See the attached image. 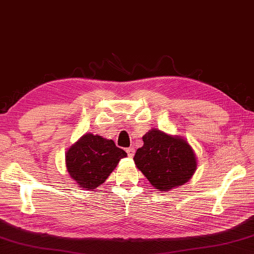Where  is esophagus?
Returning a JSON list of instances; mask_svg holds the SVG:
<instances>
[{
    "label": "esophagus",
    "instance_id": "esophagus-1",
    "mask_svg": "<svg viewBox=\"0 0 254 254\" xmlns=\"http://www.w3.org/2000/svg\"><path fill=\"white\" fill-rule=\"evenodd\" d=\"M127 153L128 158H133V156H134V153H135V150L133 149V147H128V149H127Z\"/></svg>",
    "mask_w": 254,
    "mask_h": 254
}]
</instances>
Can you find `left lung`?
I'll use <instances>...</instances> for the list:
<instances>
[{
    "label": "left lung",
    "instance_id": "obj_1",
    "mask_svg": "<svg viewBox=\"0 0 254 254\" xmlns=\"http://www.w3.org/2000/svg\"><path fill=\"white\" fill-rule=\"evenodd\" d=\"M142 139L144 144L136 150L133 160L152 187L159 191H170L192 178L196 170V158L181 136L152 128Z\"/></svg>",
    "mask_w": 254,
    "mask_h": 254
}]
</instances>
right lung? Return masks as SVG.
Listing matches in <instances>:
<instances>
[{
    "instance_id": "right-lung-1",
    "label": "right lung",
    "mask_w": 254,
    "mask_h": 254,
    "mask_svg": "<svg viewBox=\"0 0 254 254\" xmlns=\"http://www.w3.org/2000/svg\"><path fill=\"white\" fill-rule=\"evenodd\" d=\"M127 155L112 140L86 133L67 150L65 163L68 174L79 187L93 191Z\"/></svg>"
}]
</instances>
